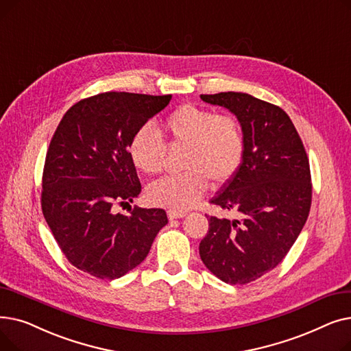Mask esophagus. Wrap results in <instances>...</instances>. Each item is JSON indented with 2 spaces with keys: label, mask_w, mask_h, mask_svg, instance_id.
<instances>
[{
  "label": "esophagus",
  "mask_w": 351,
  "mask_h": 351,
  "mask_svg": "<svg viewBox=\"0 0 351 351\" xmlns=\"http://www.w3.org/2000/svg\"><path fill=\"white\" fill-rule=\"evenodd\" d=\"M186 212H179V210H168V217L171 220L173 219H180V217H185Z\"/></svg>",
  "instance_id": "34e87169"
}]
</instances>
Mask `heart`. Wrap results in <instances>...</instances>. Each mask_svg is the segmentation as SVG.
I'll list each match as a JSON object with an SVG mask.
<instances>
[{
	"instance_id": "obj_1",
	"label": "heart",
	"mask_w": 351,
	"mask_h": 351,
	"mask_svg": "<svg viewBox=\"0 0 351 351\" xmlns=\"http://www.w3.org/2000/svg\"><path fill=\"white\" fill-rule=\"evenodd\" d=\"M162 126L171 145L185 146L182 155L185 172L152 183L146 191L152 205L179 212L191 209L209 188V180L215 186H223L241 169L245 136L233 115L183 104L165 118ZM128 151L141 172L156 175L162 171L166 147L152 125L136 129Z\"/></svg>"
}]
</instances>
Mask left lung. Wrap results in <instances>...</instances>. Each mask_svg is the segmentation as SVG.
<instances>
[{
  "label": "left lung",
  "mask_w": 351,
  "mask_h": 351,
  "mask_svg": "<svg viewBox=\"0 0 351 351\" xmlns=\"http://www.w3.org/2000/svg\"><path fill=\"white\" fill-rule=\"evenodd\" d=\"M241 122L245 158L237 175L210 204L237 219L209 217L199 254L225 283L246 285L278 266L296 242L311 205V176L303 142L285 110L243 92L200 95Z\"/></svg>",
  "instance_id": "obj_1"
}]
</instances>
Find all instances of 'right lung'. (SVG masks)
Instances as JSON below:
<instances>
[{
  "label": "right lung",
  "mask_w": 351,
  "mask_h": 351,
  "mask_svg": "<svg viewBox=\"0 0 351 351\" xmlns=\"http://www.w3.org/2000/svg\"><path fill=\"white\" fill-rule=\"evenodd\" d=\"M171 99L104 92L72 105L51 139L43 213L68 262L94 278L114 280L136 267L168 223L163 209L134 208L126 216L114 206L141 193L129 141Z\"/></svg>",
  "instance_id": "right-lung-1"
}]
</instances>
